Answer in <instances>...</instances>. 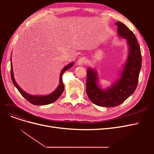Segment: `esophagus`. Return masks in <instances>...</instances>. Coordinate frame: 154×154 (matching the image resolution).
Returning a JSON list of instances; mask_svg holds the SVG:
<instances>
[{"label": "esophagus", "instance_id": "esophagus-1", "mask_svg": "<svg viewBox=\"0 0 154 154\" xmlns=\"http://www.w3.org/2000/svg\"><path fill=\"white\" fill-rule=\"evenodd\" d=\"M85 62V58L84 57H82L80 58H79V60H78V65L80 66V65H83Z\"/></svg>", "mask_w": 154, "mask_h": 154}]
</instances>
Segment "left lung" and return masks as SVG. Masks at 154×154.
<instances>
[{"label": "left lung", "instance_id": "1", "mask_svg": "<svg viewBox=\"0 0 154 154\" xmlns=\"http://www.w3.org/2000/svg\"><path fill=\"white\" fill-rule=\"evenodd\" d=\"M118 35L127 40L129 52L119 81L103 91L97 85V74L91 68L87 69L86 92L93 103L104 107L116 106L122 104L136 91L139 72L141 68L142 57L140 46L133 32L122 22H117Z\"/></svg>", "mask_w": 154, "mask_h": 154}]
</instances>
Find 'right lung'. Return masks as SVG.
<instances>
[{
	"label": "right lung",
	"mask_w": 154,
	"mask_h": 154,
	"mask_svg": "<svg viewBox=\"0 0 154 154\" xmlns=\"http://www.w3.org/2000/svg\"><path fill=\"white\" fill-rule=\"evenodd\" d=\"M72 66H73V63H71L63 69V70L61 72V74H60V84L58 88L53 92H52L51 94L48 96H32V95L28 94L27 93L25 92L24 91H22L20 88V87L18 86L17 83H16L15 79H14L11 62V78L14 85L17 87L18 91L20 92V93L23 96V97H24L26 100L28 101L29 103H32V105H48V104L53 103V102H54L55 101H57L59 98V97L61 96L64 90V85L62 82V76L64 72L67 71V70L69 69L71 67H72Z\"/></svg>",
	"instance_id": "obj_1"
}]
</instances>
